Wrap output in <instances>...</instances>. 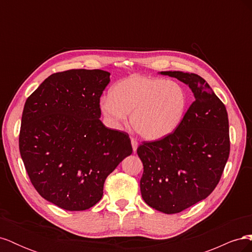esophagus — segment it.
<instances>
[{
    "mask_svg": "<svg viewBox=\"0 0 252 252\" xmlns=\"http://www.w3.org/2000/svg\"><path fill=\"white\" fill-rule=\"evenodd\" d=\"M131 146H132V150H133V152H135V151H136V149H138L139 143L136 142L134 139H131Z\"/></svg>",
    "mask_w": 252,
    "mask_h": 252,
    "instance_id": "34e87169",
    "label": "esophagus"
}]
</instances>
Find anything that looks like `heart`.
Instances as JSON below:
<instances>
[{
  "instance_id": "1",
  "label": "heart",
  "mask_w": 252,
  "mask_h": 252,
  "mask_svg": "<svg viewBox=\"0 0 252 252\" xmlns=\"http://www.w3.org/2000/svg\"><path fill=\"white\" fill-rule=\"evenodd\" d=\"M188 107V95L180 83L148 75L133 74L119 81L110 94L100 101L107 123L120 128L128 114L134 130L142 138L157 141L179 127Z\"/></svg>"
}]
</instances>
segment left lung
<instances>
[{
	"mask_svg": "<svg viewBox=\"0 0 252 252\" xmlns=\"http://www.w3.org/2000/svg\"><path fill=\"white\" fill-rule=\"evenodd\" d=\"M159 73L186 84L194 96L174 132L136 150L144 166L143 200L172 215L205 200L217 187L229 157V123L225 105L200 75Z\"/></svg>",
	"mask_w": 252,
	"mask_h": 252,
	"instance_id": "8db88e82",
	"label": "left lung"
}]
</instances>
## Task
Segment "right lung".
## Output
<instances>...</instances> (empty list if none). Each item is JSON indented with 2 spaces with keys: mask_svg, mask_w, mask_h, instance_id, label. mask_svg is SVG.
I'll use <instances>...</instances> for the list:
<instances>
[{
  "mask_svg": "<svg viewBox=\"0 0 252 252\" xmlns=\"http://www.w3.org/2000/svg\"><path fill=\"white\" fill-rule=\"evenodd\" d=\"M109 82L110 73L101 69L53 73L24 105L22 159L36 191L62 209L94 206L106 178L132 154L128 134L100 120V97Z\"/></svg>",
  "mask_w": 252,
  "mask_h": 252,
  "instance_id": "add662e5",
  "label": "right lung"
}]
</instances>
